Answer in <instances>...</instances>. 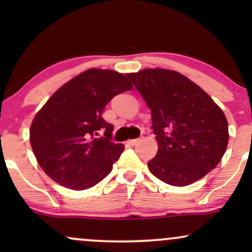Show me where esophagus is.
I'll return each instance as SVG.
<instances>
[{"mask_svg":"<svg viewBox=\"0 0 252 252\" xmlns=\"http://www.w3.org/2000/svg\"><path fill=\"white\" fill-rule=\"evenodd\" d=\"M138 141H140V140H138V138H134V140H129L126 143H128L129 146H135L136 143H138Z\"/></svg>","mask_w":252,"mask_h":252,"instance_id":"esophagus-1","label":"esophagus"}]
</instances>
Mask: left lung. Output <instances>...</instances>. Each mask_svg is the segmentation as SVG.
Wrapping results in <instances>:
<instances>
[{
  "label": "left lung",
  "instance_id": "8db88e82",
  "mask_svg": "<svg viewBox=\"0 0 252 252\" xmlns=\"http://www.w3.org/2000/svg\"><path fill=\"white\" fill-rule=\"evenodd\" d=\"M126 77L152 111L158 149L153 175L172 186L198 181L220 162L228 143L224 112L206 92L175 71L146 68Z\"/></svg>",
  "mask_w": 252,
  "mask_h": 252
}]
</instances>
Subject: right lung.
Returning <instances> with one entry per match:
<instances>
[{
  "mask_svg": "<svg viewBox=\"0 0 252 252\" xmlns=\"http://www.w3.org/2000/svg\"><path fill=\"white\" fill-rule=\"evenodd\" d=\"M131 89L122 73L90 68L52 94L30 131L34 155L52 180L82 190L111 172L124 146L111 141L114 126L102 112L112 98Z\"/></svg>",
  "mask_w": 252,
  "mask_h": 252,
  "instance_id": "1",
  "label": "right lung"
}]
</instances>
